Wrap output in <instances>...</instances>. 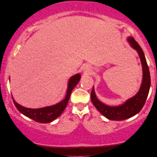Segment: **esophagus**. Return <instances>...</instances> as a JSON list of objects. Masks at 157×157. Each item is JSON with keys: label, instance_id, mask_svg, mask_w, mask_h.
<instances>
[{"label": "esophagus", "instance_id": "obj_1", "mask_svg": "<svg viewBox=\"0 0 157 157\" xmlns=\"http://www.w3.org/2000/svg\"><path fill=\"white\" fill-rule=\"evenodd\" d=\"M82 70L84 72V74L89 75L91 74V67H90L89 66H87V65H85L83 66L82 67Z\"/></svg>", "mask_w": 157, "mask_h": 157}]
</instances>
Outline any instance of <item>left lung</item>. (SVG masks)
I'll return each instance as SVG.
<instances>
[{"mask_svg":"<svg viewBox=\"0 0 157 157\" xmlns=\"http://www.w3.org/2000/svg\"><path fill=\"white\" fill-rule=\"evenodd\" d=\"M127 41L129 43L131 47L137 51L142 66V81L139 91L136 95L128 98L124 104L118 106H109L98 100L96 97L94 86L91 94V101L96 109L107 119L113 121H123L137 114L145 104L151 85L149 67L142 49L132 36H128Z\"/></svg>","mask_w":157,"mask_h":157,"instance_id":"left-lung-1","label":"left lung"}]
</instances>
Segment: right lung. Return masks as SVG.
<instances>
[{"instance_id": "add662e5", "label": "right lung", "mask_w": 157, "mask_h": 157, "mask_svg": "<svg viewBox=\"0 0 157 157\" xmlns=\"http://www.w3.org/2000/svg\"><path fill=\"white\" fill-rule=\"evenodd\" d=\"M80 79V74H76L71 77L68 82V87L67 90H66V95L65 98L61 101L57 103L56 104L52 105V106L43 107V108L39 109H30L18 104L12 96L13 101V103L17 109L25 117L34 120L35 121L39 122V123H50V122L54 121L56 119H57L63 113L64 109L67 106L72 90L79 82Z\"/></svg>"}]
</instances>
